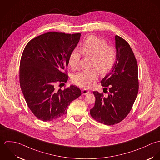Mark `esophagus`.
I'll return each instance as SVG.
<instances>
[{"mask_svg": "<svg viewBox=\"0 0 160 160\" xmlns=\"http://www.w3.org/2000/svg\"><path fill=\"white\" fill-rule=\"evenodd\" d=\"M82 95H86L88 94V93H90V92H89V91H88V90H87L83 89V90H82Z\"/></svg>", "mask_w": 160, "mask_h": 160, "instance_id": "esophagus-1", "label": "esophagus"}]
</instances>
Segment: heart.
I'll list each match as a JSON object with an SVG mask.
<instances>
[{
	"instance_id": "obj_1",
	"label": "heart",
	"mask_w": 160,
	"mask_h": 160,
	"mask_svg": "<svg viewBox=\"0 0 160 160\" xmlns=\"http://www.w3.org/2000/svg\"><path fill=\"white\" fill-rule=\"evenodd\" d=\"M80 50L84 56L93 58L90 68L95 70L80 71L73 75L72 80L80 87L88 88L98 78L97 70L100 75H104L112 69L116 62L117 52L113 46H108L105 40L95 36H89ZM81 57L82 54L78 49H74L72 51L68 58V63L72 69L76 70L78 68Z\"/></svg>"
}]
</instances>
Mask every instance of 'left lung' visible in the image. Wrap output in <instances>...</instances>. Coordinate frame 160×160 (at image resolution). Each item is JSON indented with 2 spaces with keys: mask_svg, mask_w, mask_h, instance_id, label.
<instances>
[{
  "mask_svg": "<svg viewBox=\"0 0 160 160\" xmlns=\"http://www.w3.org/2000/svg\"><path fill=\"white\" fill-rule=\"evenodd\" d=\"M116 62L110 73L101 81L108 96L93 92L96 101L90 109L92 117L108 126L124 120L130 112L138 92V65L128 42L116 35Z\"/></svg>",
  "mask_w": 160,
  "mask_h": 160,
  "instance_id": "8db88e82",
  "label": "left lung"
}]
</instances>
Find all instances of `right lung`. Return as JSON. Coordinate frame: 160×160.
I'll return each mask as SVG.
<instances>
[{
    "label": "right lung",
    "mask_w": 160,
    "mask_h": 160,
    "mask_svg": "<svg viewBox=\"0 0 160 160\" xmlns=\"http://www.w3.org/2000/svg\"><path fill=\"white\" fill-rule=\"evenodd\" d=\"M80 36L46 32L30 41L23 50L19 72L21 90L30 109L42 121H51L67 114L70 102L82 94L75 85L63 90L54 87L56 83L67 82L68 56Z\"/></svg>",
    "instance_id": "right-lung-1"
}]
</instances>
